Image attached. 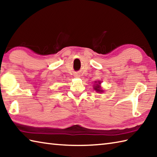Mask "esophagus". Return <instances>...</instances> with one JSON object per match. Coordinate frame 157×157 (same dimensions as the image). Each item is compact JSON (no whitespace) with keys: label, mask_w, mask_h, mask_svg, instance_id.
Here are the masks:
<instances>
[{"label":"esophagus","mask_w":157,"mask_h":157,"mask_svg":"<svg viewBox=\"0 0 157 157\" xmlns=\"http://www.w3.org/2000/svg\"><path fill=\"white\" fill-rule=\"evenodd\" d=\"M75 77H77V78H78V77H79V75H75Z\"/></svg>","instance_id":"esophagus-1"}]
</instances>
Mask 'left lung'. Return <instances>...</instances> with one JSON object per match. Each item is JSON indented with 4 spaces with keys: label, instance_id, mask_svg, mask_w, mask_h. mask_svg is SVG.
I'll return each mask as SVG.
<instances>
[{
    "label": "left lung",
    "instance_id": "8db88e82",
    "mask_svg": "<svg viewBox=\"0 0 157 157\" xmlns=\"http://www.w3.org/2000/svg\"><path fill=\"white\" fill-rule=\"evenodd\" d=\"M95 83H97L96 84H94V90H95V91L98 92V93H103V90L101 89V87L100 86V84H101V82H95Z\"/></svg>",
    "mask_w": 157,
    "mask_h": 157
}]
</instances>
